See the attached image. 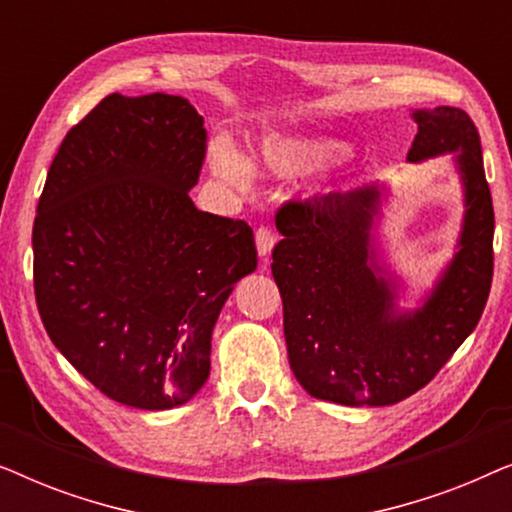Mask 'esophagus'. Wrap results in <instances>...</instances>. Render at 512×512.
Instances as JSON below:
<instances>
[{"instance_id":"1","label":"esophagus","mask_w":512,"mask_h":512,"mask_svg":"<svg viewBox=\"0 0 512 512\" xmlns=\"http://www.w3.org/2000/svg\"><path fill=\"white\" fill-rule=\"evenodd\" d=\"M275 242H277V237H275V233H272L270 228L261 226V228L256 230V249H258V254H261L263 258L270 256V251H272V247H275Z\"/></svg>"}]
</instances>
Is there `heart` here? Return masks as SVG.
Listing matches in <instances>:
<instances>
[{
  "mask_svg": "<svg viewBox=\"0 0 512 512\" xmlns=\"http://www.w3.org/2000/svg\"><path fill=\"white\" fill-rule=\"evenodd\" d=\"M340 151L342 144L335 139L312 135H272L258 144L256 158L275 177H298V174L312 172L331 163ZM209 165H212L216 177L230 186L244 188L249 184V163L228 142H214L209 146Z\"/></svg>",
  "mask_w": 512,
  "mask_h": 512,
  "instance_id": "heart-1",
  "label": "heart"
}]
</instances>
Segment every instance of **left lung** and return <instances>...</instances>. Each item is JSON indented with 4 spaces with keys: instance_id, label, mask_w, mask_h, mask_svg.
I'll use <instances>...</instances> for the list:
<instances>
[{
    "instance_id": "obj_1",
    "label": "left lung",
    "mask_w": 512,
    "mask_h": 512,
    "mask_svg": "<svg viewBox=\"0 0 512 512\" xmlns=\"http://www.w3.org/2000/svg\"><path fill=\"white\" fill-rule=\"evenodd\" d=\"M410 163L457 153L466 198L459 251L426 303L396 310V286L373 249L380 188L289 200L275 223L272 277L284 303L289 363L303 389L340 405H394L426 387L473 333L494 275V207L471 116L454 107L412 114Z\"/></svg>"
}]
</instances>
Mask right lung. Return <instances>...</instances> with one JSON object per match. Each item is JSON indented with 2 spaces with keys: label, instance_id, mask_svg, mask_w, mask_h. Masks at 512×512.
<instances>
[{
  "label": "right lung",
  "instance_id": "obj_1",
  "mask_svg": "<svg viewBox=\"0 0 512 512\" xmlns=\"http://www.w3.org/2000/svg\"><path fill=\"white\" fill-rule=\"evenodd\" d=\"M205 153L186 97L114 93L67 132L39 198L34 296L48 338L130 408L198 394L221 307L256 270L254 230L188 195Z\"/></svg>",
  "mask_w": 512,
  "mask_h": 512
}]
</instances>
